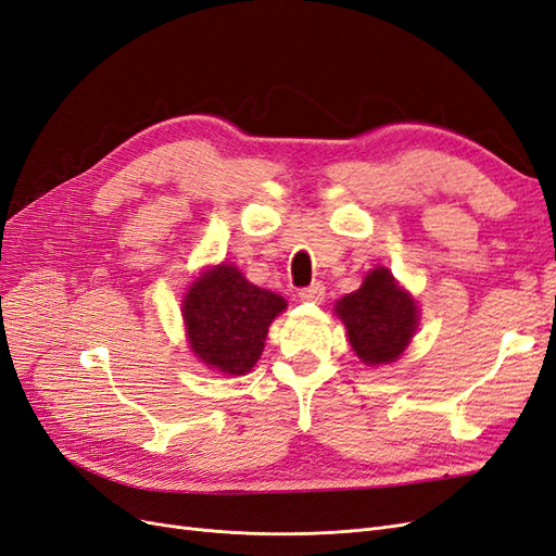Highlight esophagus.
Here are the masks:
<instances>
[{
	"label": "esophagus",
	"instance_id": "1",
	"mask_svg": "<svg viewBox=\"0 0 556 556\" xmlns=\"http://www.w3.org/2000/svg\"><path fill=\"white\" fill-rule=\"evenodd\" d=\"M301 301H311V304H319L325 299V285L323 282H313L308 288H304L299 292Z\"/></svg>",
	"mask_w": 556,
	"mask_h": 556
}]
</instances>
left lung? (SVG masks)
I'll list each match as a JSON object with an SVG mask.
<instances>
[{
    "instance_id": "8db88e82",
    "label": "left lung",
    "mask_w": 556,
    "mask_h": 556,
    "mask_svg": "<svg viewBox=\"0 0 556 556\" xmlns=\"http://www.w3.org/2000/svg\"><path fill=\"white\" fill-rule=\"evenodd\" d=\"M348 341L366 366L392 364L408 348L419 325L417 301L399 288L384 266L366 274L362 288L336 301Z\"/></svg>"
}]
</instances>
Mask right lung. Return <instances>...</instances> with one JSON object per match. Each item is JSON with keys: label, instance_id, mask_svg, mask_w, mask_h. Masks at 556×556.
Returning a JSON list of instances; mask_svg holds the SVG:
<instances>
[{"label": "right lung", "instance_id": "right-lung-1", "mask_svg": "<svg viewBox=\"0 0 556 556\" xmlns=\"http://www.w3.org/2000/svg\"><path fill=\"white\" fill-rule=\"evenodd\" d=\"M288 308L280 294L257 288L233 264L194 278L182 299V319L194 357L225 376H245L257 364L268 325Z\"/></svg>", "mask_w": 556, "mask_h": 556}]
</instances>
